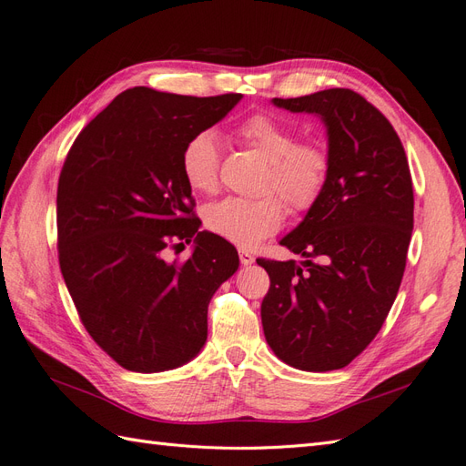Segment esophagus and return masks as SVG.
Masks as SVG:
<instances>
[{"mask_svg": "<svg viewBox=\"0 0 466 466\" xmlns=\"http://www.w3.org/2000/svg\"><path fill=\"white\" fill-rule=\"evenodd\" d=\"M238 260H241V264H253V262H255V257L250 255L248 250L238 248Z\"/></svg>", "mask_w": 466, "mask_h": 466, "instance_id": "34e87169", "label": "esophagus"}]
</instances>
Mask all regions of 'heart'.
Masks as SVG:
<instances>
[{
    "instance_id": "1",
    "label": "heart",
    "mask_w": 466,
    "mask_h": 466,
    "mask_svg": "<svg viewBox=\"0 0 466 466\" xmlns=\"http://www.w3.org/2000/svg\"><path fill=\"white\" fill-rule=\"evenodd\" d=\"M237 135L268 160L257 199L223 198L204 211L206 228L233 245L250 248L274 235L284 223V206L296 216L308 213L323 198L331 176V155L316 139L298 141V133L280 119L255 113L237 127ZM182 176L199 194L219 186V148L213 133L192 137L182 148ZM276 193L279 200L271 194Z\"/></svg>"
}]
</instances>
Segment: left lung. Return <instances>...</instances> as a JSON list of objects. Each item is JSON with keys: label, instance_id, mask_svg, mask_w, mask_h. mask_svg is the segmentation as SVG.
<instances>
[{"label": "left lung", "instance_id": "8db88e82", "mask_svg": "<svg viewBox=\"0 0 466 466\" xmlns=\"http://www.w3.org/2000/svg\"><path fill=\"white\" fill-rule=\"evenodd\" d=\"M327 125L329 184L280 245L304 260L257 258L268 272L264 337L290 367L343 369L379 335L398 296L413 229L404 145L382 113L349 87L274 97Z\"/></svg>", "mask_w": 466, "mask_h": 466}]
</instances>
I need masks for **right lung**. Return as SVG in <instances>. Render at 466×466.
<instances>
[{"instance_id":"add662e5","label":"right lung","mask_w":466,"mask_h":466,"mask_svg":"<svg viewBox=\"0 0 466 466\" xmlns=\"http://www.w3.org/2000/svg\"><path fill=\"white\" fill-rule=\"evenodd\" d=\"M238 99L131 87L86 125L62 165L60 272L86 331L123 369L162 372L194 359L209 299L238 268L229 241L198 231L180 167L184 145ZM192 238L190 259L164 258Z\"/></svg>"}]
</instances>
